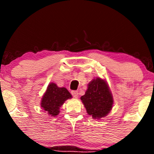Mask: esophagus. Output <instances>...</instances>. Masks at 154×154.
<instances>
[{"mask_svg": "<svg viewBox=\"0 0 154 154\" xmlns=\"http://www.w3.org/2000/svg\"><path fill=\"white\" fill-rule=\"evenodd\" d=\"M72 95H73L74 98H77V97H78V95H79L78 91H72Z\"/></svg>", "mask_w": 154, "mask_h": 154, "instance_id": "obj_1", "label": "esophagus"}]
</instances>
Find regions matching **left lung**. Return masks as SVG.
I'll return each instance as SVG.
<instances>
[{"label": "left lung", "mask_w": 154, "mask_h": 154, "mask_svg": "<svg viewBox=\"0 0 154 154\" xmlns=\"http://www.w3.org/2000/svg\"><path fill=\"white\" fill-rule=\"evenodd\" d=\"M87 113L93 119L107 115L114 103L112 95L106 82L100 78L93 79L88 84L85 94L80 98Z\"/></svg>", "instance_id": "left-lung-1"}]
</instances>
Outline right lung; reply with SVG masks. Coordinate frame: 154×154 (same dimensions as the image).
I'll list each match as a JSON object with an SVG mask.
<instances>
[{
	"mask_svg": "<svg viewBox=\"0 0 154 154\" xmlns=\"http://www.w3.org/2000/svg\"><path fill=\"white\" fill-rule=\"evenodd\" d=\"M72 98V95L65 88H59L55 83H50L41 100V107L52 116L59 114V109L64 101Z\"/></svg>",
	"mask_w": 154,
	"mask_h": 154,
	"instance_id": "right-lung-1",
	"label": "right lung"
}]
</instances>
